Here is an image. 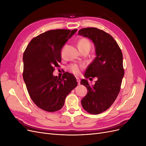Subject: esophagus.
I'll return each instance as SVG.
<instances>
[{
    "instance_id": "34e87169",
    "label": "esophagus",
    "mask_w": 146,
    "mask_h": 146,
    "mask_svg": "<svg viewBox=\"0 0 146 146\" xmlns=\"http://www.w3.org/2000/svg\"><path fill=\"white\" fill-rule=\"evenodd\" d=\"M77 79V83H78V85H79L80 84V78H76Z\"/></svg>"
}]
</instances>
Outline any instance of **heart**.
<instances>
[{"label": "heart", "instance_id": "1", "mask_svg": "<svg viewBox=\"0 0 146 146\" xmlns=\"http://www.w3.org/2000/svg\"><path fill=\"white\" fill-rule=\"evenodd\" d=\"M78 48L79 50H82L84 49H90L91 44L90 41L86 38H82L78 41ZM70 69L71 71L75 74H78L80 72V68L76 64H72L70 66Z\"/></svg>", "mask_w": 146, "mask_h": 146}]
</instances>
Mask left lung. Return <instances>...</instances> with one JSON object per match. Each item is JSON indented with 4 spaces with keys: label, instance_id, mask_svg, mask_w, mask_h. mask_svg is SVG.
<instances>
[{
    "label": "left lung",
    "instance_id": "8db88e82",
    "mask_svg": "<svg viewBox=\"0 0 146 146\" xmlns=\"http://www.w3.org/2000/svg\"><path fill=\"white\" fill-rule=\"evenodd\" d=\"M78 34L91 39L95 47L96 57L86 69L85 77H97L98 80L94 85H90L86 79L81 80V85L88 90L81 103L86 111L98 114L111 107L119 93L124 75L123 56L116 41L103 30L84 28Z\"/></svg>",
    "mask_w": 146,
    "mask_h": 146
}]
</instances>
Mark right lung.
Masks as SVG:
<instances>
[{
	"label": "right lung",
	"mask_w": 146,
	"mask_h": 146,
	"mask_svg": "<svg viewBox=\"0 0 146 146\" xmlns=\"http://www.w3.org/2000/svg\"><path fill=\"white\" fill-rule=\"evenodd\" d=\"M77 31H47L32 39L24 53L23 78L28 92L36 105L46 111L60 110L77 85L72 74L65 72L62 78L53 75L54 67L61 61V49Z\"/></svg>",
	"instance_id": "1"
}]
</instances>
